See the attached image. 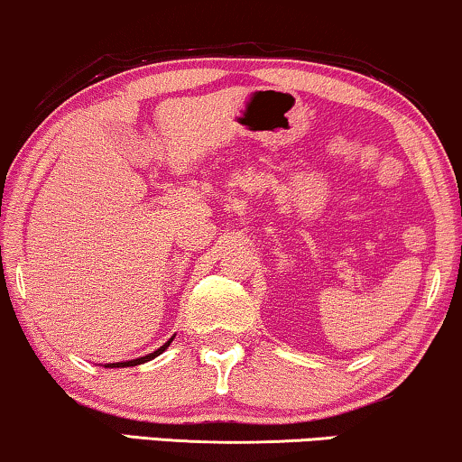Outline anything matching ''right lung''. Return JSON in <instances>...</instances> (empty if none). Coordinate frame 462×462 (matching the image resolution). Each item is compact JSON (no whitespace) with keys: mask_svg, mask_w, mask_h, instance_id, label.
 Returning a JSON list of instances; mask_svg holds the SVG:
<instances>
[{"mask_svg":"<svg viewBox=\"0 0 462 462\" xmlns=\"http://www.w3.org/2000/svg\"><path fill=\"white\" fill-rule=\"evenodd\" d=\"M172 338H174V337H172ZM172 338H168V341L163 343V346H162L160 349H155L153 354L140 356V358H136V360H125V362H108V365H104V366H106V369H119V366H136V365H143V362H149V360H153V358H157V356H160V354L166 352L168 346H171V343H172Z\"/></svg>","mask_w":462,"mask_h":462,"instance_id":"right-lung-1","label":"right lung"}]
</instances>
